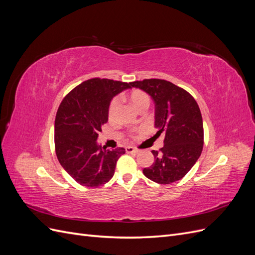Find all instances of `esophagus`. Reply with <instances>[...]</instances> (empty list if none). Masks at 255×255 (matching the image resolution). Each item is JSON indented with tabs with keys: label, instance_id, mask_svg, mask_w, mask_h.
Returning a JSON list of instances; mask_svg holds the SVG:
<instances>
[{
	"label": "esophagus",
	"instance_id": "34e87169",
	"mask_svg": "<svg viewBox=\"0 0 255 255\" xmlns=\"http://www.w3.org/2000/svg\"><path fill=\"white\" fill-rule=\"evenodd\" d=\"M126 151H127L128 153H135V154H137L138 152H139V150H137V149L133 148V146H127Z\"/></svg>",
	"mask_w": 255,
	"mask_h": 255
}]
</instances>
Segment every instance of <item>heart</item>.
I'll list each match as a JSON object with an SVG mask.
<instances>
[{"mask_svg": "<svg viewBox=\"0 0 255 255\" xmlns=\"http://www.w3.org/2000/svg\"><path fill=\"white\" fill-rule=\"evenodd\" d=\"M129 100L138 111H139L141 107H144V106L149 107V105H150V98L142 90H133L129 94ZM119 107H120V99L118 97H116L112 100V102H111L110 107H109V119H110V121L115 120L116 116H117Z\"/></svg>", "mask_w": 255, "mask_h": 255, "instance_id": "heart-1", "label": "heart"}]
</instances>
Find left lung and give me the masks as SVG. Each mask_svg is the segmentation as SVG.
<instances>
[{
	"label": "left lung",
	"instance_id": "8db88e82",
	"mask_svg": "<svg viewBox=\"0 0 255 255\" xmlns=\"http://www.w3.org/2000/svg\"><path fill=\"white\" fill-rule=\"evenodd\" d=\"M130 86L150 95L155 103V136L163 134L164 146L152 151L154 163L143 174L158 184L181 180L201 155L203 121L199 105L189 92L159 79L135 81Z\"/></svg>",
	"mask_w": 255,
	"mask_h": 255
}]
</instances>
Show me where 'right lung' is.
<instances>
[{
	"label": "right lung",
	"instance_id": "1",
	"mask_svg": "<svg viewBox=\"0 0 255 255\" xmlns=\"http://www.w3.org/2000/svg\"><path fill=\"white\" fill-rule=\"evenodd\" d=\"M130 83L91 79L72 89L61 101L55 118V152L67 173L86 187L109 182L125 148L109 150L97 142L109 120L112 99Z\"/></svg>",
	"mask_w": 255,
	"mask_h": 255
}]
</instances>
